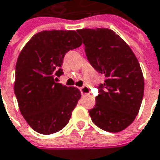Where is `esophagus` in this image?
<instances>
[{
	"label": "esophagus",
	"mask_w": 160,
	"mask_h": 160,
	"mask_svg": "<svg viewBox=\"0 0 160 160\" xmlns=\"http://www.w3.org/2000/svg\"><path fill=\"white\" fill-rule=\"evenodd\" d=\"M80 92L82 95H88L89 94V88L87 86H83L80 88Z\"/></svg>",
	"instance_id": "obj_1"
}]
</instances>
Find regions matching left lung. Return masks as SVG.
<instances>
[{"label": "left lung", "instance_id": "left-lung-1", "mask_svg": "<svg viewBox=\"0 0 160 160\" xmlns=\"http://www.w3.org/2000/svg\"><path fill=\"white\" fill-rule=\"evenodd\" d=\"M77 32L83 38L89 63L104 74L96 105L88 111L94 123L110 132H121L134 121L142 105L144 78L135 54L112 29L83 28Z\"/></svg>", "mask_w": 160, "mask_h": 160}]
</instances>
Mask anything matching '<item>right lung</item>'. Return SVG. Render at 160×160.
<instances>
[{
  "label": "right lung",
  "mask_w": 160,
  "mask_h": 160,
  "mask_svg": "<svg viewBox=\"0 0 160 160\" xmlns=\"http://www.w3.org/2000/svg\"><path fill=\"white\" fill-rule=\"evenodd\" d=\"M81 44L73 30H45L34 35L18 57L14 92L18 108L38 133L52 134L65 127L81 97L77 88L54 80L63 73L65 53Z\"/></svg>",
  "instance_id": "1"
}]
</instances>
